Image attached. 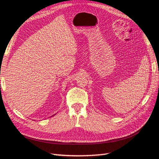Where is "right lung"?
Returning <instances> with one entry per match:
<instances>
[{"label": "right lung", "mask_w": 159, "mask_h": 159, "mask_svg": "<svg viewBox=\"0 0 159 159\" xmlns=\"http://www.w3.org/2000/svg\"><path fill=\"white\" fill-rule=\"evenodd\" d=\"M55 115H56V114H55Z\"/></svg>", "instance_id": "obj_1"}]
</instances>
